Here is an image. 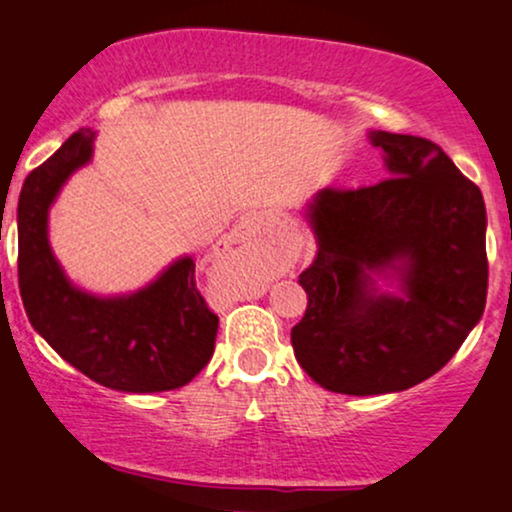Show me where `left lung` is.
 <instances>
[{
  "mask_svg": "<svg viewBox=\"0 0 512 512\" xmlns=\"http://www.w3.org/2000/svg\"><path fill=\"white\" fill-rule=\"evenodd\" d=\"M390 178L358 190L325 187L308 204L317 240L298 276L308 293L293 354L317 385L387 395L424 383L455 356L484 315L486 207L438 144L370 132ZM373 275L397 278L404 297Z\"/></svg>",
  "mask_w": 512,
  "mask_h": 512,
  "instance_id": "left-lung-1",
  "label": "left lung"
}]
</instances>
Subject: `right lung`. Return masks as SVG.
Segmentation results:
<instances>
[{
	"label": "right lung",
	"mask_w": 512,
	"mask_h": 512,
	"mask_svg": "<svg viewBox=\"0 0 512 512\" xmlns=\"http://www.w3.org/2000/svg\"><path fill=\"white\" fill-rule=\"evenodd\" d=\"M93 129H79L19 197V289L33 330L86 378L120 392L178 390L209 363L219 317L195 284V262L180 257L156 281L127 296L76 289L55 260L48 211L69 175L91 161Z\"/></svg>",
	"instance_id": "obj_1"
}]
</instances>
